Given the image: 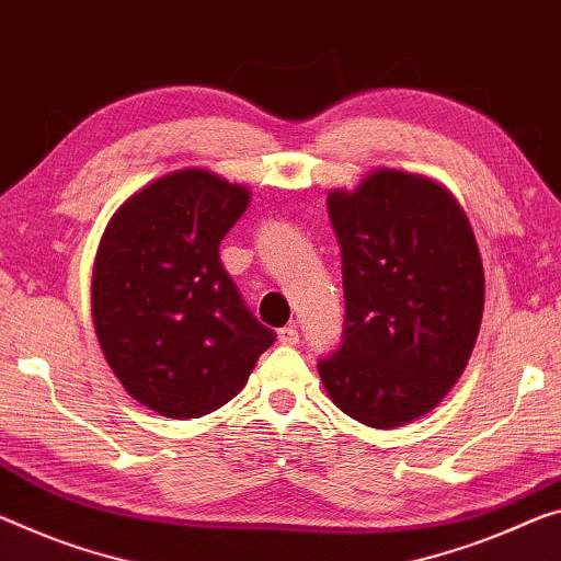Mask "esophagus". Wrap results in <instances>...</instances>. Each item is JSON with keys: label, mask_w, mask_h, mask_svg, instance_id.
Wrapping results in <instances>:
<instances>
[{"label": "esophagus", "mask_w": 561, "mask_h": 561, "mask_svg": "<svg viewBox=\"0 0 561 561\" xmlns=\"http://www.w3.org/2000/svg\"><path fill=\"white\" fill-rule=\"evenodd\" d=\"M278 341L283 343V346H296V343L300 341V333L296 325H283V329L278 331Z\"/></svg>", "instance_id": "1"}]
</instances>
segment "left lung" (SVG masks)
<instances>
[{
  "label": "left lung",
  "mask_w": 561,
  "mask_h": 561,
  "mask_svg": "<svg viewBox=\"0 0 561 561\" xmlns=\"http://www.w3.org/2000/svg\"><path fill=\"white\" fill-rule=\"evenodd\" d=\"M329 218L346 321L318 374L360 424H409L449 393L477 343L484 268L471 226L444 187L396 170L331 193Z\"/></svg>",
  "instance_id": "obj_1"
}]
</instances>
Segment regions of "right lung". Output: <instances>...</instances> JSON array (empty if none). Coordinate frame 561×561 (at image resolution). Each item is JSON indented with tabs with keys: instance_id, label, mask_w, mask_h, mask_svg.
<instances>
[{
	"instance_id": "obj_1",
	"label": "right lung",
	"mask_w": 561,
	"mask_h": 561,
	"mask_svg": "<svg viewBox=\"0 0 561 561\" xmlns=\"http://www.w3.org/2000/svg\"><path fill=\"white\" fill-rule=\"evenodd\" d=\"M248 197L210 172L180 170L133 195L102 236L94 331L125 391L162 416L220 409L275 341L218 255Z\"/></svg>"
}]
</instances>
